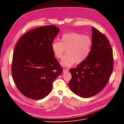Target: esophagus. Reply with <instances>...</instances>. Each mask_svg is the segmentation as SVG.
Wrapping results in <instances>:
<instances>
[{"label": "esophagus", "mask_w": 124, "mask_h": 124, "mask_svg": "<svg viewBox=\"0 0 124 124\" xmlns=\"http://www.w3.org/2000/svg\"><path fill=\"white\" fill-rule=\"evenodd\" d=\"M69 72V70L67 69H63V73H66V72Z\"/></svg>", "instance_id": "obj_1"}]
</instances>
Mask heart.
<instances>
[{"label":"heart","mask_w":124,"mask_h":124,"mask_svg":"<svg viewBox=\"0 0 124 124\" xmlns=\"http://www.w3.org/2000/svg\"><path fill=\"white\" fill-rule=\"evenodd\" d=\"M93 41L91 37L81 33L70 32L62 35L60 42L54 41L51 48L54 56L58 59L62 58L66 49L67 55L61 61L64 67H70L76 62L81 64L89 56L92 50Z\"/></svg>","instance_id":"obj_1"}]
</instances>
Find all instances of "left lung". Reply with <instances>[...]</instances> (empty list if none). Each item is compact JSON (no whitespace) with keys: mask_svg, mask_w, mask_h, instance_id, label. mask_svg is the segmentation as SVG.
Wrapping results in <instances>:
<instances>
[{"mask_svg":"<svg viewBox=\"0 0 124 124\" xmlns=\"http://www.w3.org/2000/svg\"><path fill=\"white\" fill-rule=\"evenodd\" d=\"M93 45L86 60L70 69V89L86 98L100 93L107 85L113 69L112 50L105 35L92 26Z\"/></svg>","mask_w":124,"mask_h":124,"instance_id":"left-lung-1","label":"left lung"}]
</instances>
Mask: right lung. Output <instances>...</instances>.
I'll return each instance as SVG.
<instances>
[{
	"instance_id": "add662e5",
	"label": "right lung",
	"mask_w": 124,
	"mask_h": 124,
	"mask_svg": "<svg viewBox=\"0 0 124 124\" xmlns=\"http://www.w3.org/2000/svg\"><path fill=\"white\" fill-rule=\"evenodd\" d=\"M54 25L34 28L19 39L12 63V77L24 96L41 100L51 91L52 83L63 70L54 57L51 44L59 32Z\"/></svg>"
}]
</instances>
